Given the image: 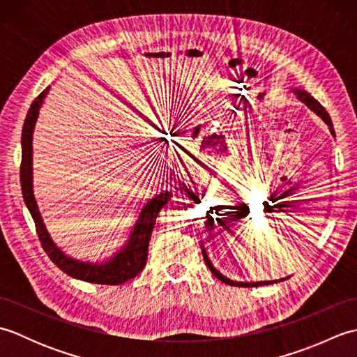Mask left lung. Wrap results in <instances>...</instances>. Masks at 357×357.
<instances>
[{
    "instance_id": "obj_1",
    "label": "left lung",
    "mask_w": 357,
    "mask_h": 357,
    "mask_svg": "<svg viewBox=\"0 0 357 357\" xmlns=\"http://www.w3.org/2000/svg\"><path fill=\"white\" fill-rule=\"evenodd\" d=\"M291 92L296 95V98H298V100H299L301 102H304L310 110L314 112L316 115L319 116V118L324 121V123L328 126V128H330V133L333 135V138H336L335 127H333L331 118H330V115L327 113V110H325V109L322 107L321 102L317 101V100H314V98H313L312 95H310L308 92H305V90H302V89H293ZM201 247H202V256H204V259H206V264H207V267L210 268V271L213 273V275H215L219 280H222V282L229 284V285H236V287H259V285H268V284L280 282V280H285V279L290 278V276H287V278H282V279H275V280H256V282H244V280H242V282H239V280H233V279H230V278L224 276L222 273L219 271V270H216V267L213 265V262H211V261L208 259L207 250H206V247H204L202 242H201Z\"/></svg>"
}]
</instances>
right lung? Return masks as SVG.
I'll list each match as a JSON object with an SVG mask.
<instances>
[{"label":"right lung","instance_id":"obj_1","mask_svg":"<svg viewBox=\"0 0 357 357\" xmlns=\"http://www.w3.org/2000/svg\"><path fill=\"white\" fill-rule=\"evenodd\" d=\"M49 90L50 86L36 96V100L32 102L27 112L24 126H22L20 170L22 198H24L26 207L33 218L36 233L40 236L43 248L59 270H63L66 275L75 279L86 280V282L119 285L126 282V280L135 278L136 275H139V271H142L144 265L147 262L149 242L151 231H153L156 218L161 208L172 199V193L170 190H164L146 202V206L142 207L138 219H136V222L132 227L128 238L112 256L105 257L102 261H84L67 255L53 241L52 234L49 233L33 192V130L38 115H40V110Z\"/></svg>","mask_w":357,"mask_h":357}]
</instances>
